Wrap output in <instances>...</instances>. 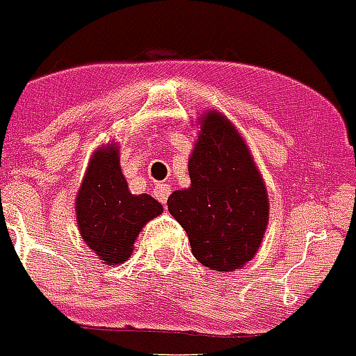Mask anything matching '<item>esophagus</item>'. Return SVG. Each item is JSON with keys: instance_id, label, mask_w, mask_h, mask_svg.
Listing matches in <instances>:
<instances>
[{"instance_id": "1", "label": "esophagus", "mask_w": 356, "mask_h": 356, "mask_svg": "<svg viewBox=\"0 0 356 356\" xmlns=\"http://www.w3.org/2000/svg\"><path fill=\"white\" fill-rule=\"evenodd\" d=\"M153 194H155L156 200L160 201V203H168V197L169 194H171V187H169L168 184H156L155 188H153Z\"/></svg>"}]
</instances>
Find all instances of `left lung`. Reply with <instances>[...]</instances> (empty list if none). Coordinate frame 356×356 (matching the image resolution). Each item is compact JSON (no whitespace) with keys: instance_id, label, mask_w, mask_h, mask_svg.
<instances>
[{"instance_id":"left-lung-1","label":"left lung","mask_w":356,"mask_h":356,"mask_svg":"<svg viewBox=\"0 0 356 356\" xmlns=\"http://www.w3.org/2000/svg\"><path fill=\"white\" fill-rule=\"evenodd\" d=\"M188 159L191 187L175 191L169 213L184 226L193 254L210 271H235L259 251L269 222V196L241 131L222 112L197 118Z\"/></svg>"}]
</instances>
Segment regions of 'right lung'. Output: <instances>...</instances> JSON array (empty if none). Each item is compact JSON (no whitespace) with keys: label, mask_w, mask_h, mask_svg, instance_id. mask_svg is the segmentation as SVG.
Segmentation results:
<instances>
[{"label":"right lung","mask_w":356,"mask_h":356,"mask_svg":"<svg viewBox=\"0 0 356 356\" xmlns=\"http://www.w3.org/2000/svg\"><path fill=\"white\" fill-rule=\"evenodd\" d=\"M119 162L114 140L96 147L74 201L78 232L105 266L127 262L140 229L163 212L149 194L130 193Z\"/></svg>","instance_id":"obj_1"}]
</instances>
